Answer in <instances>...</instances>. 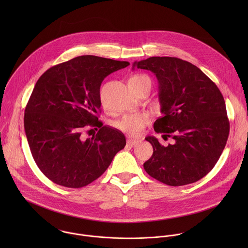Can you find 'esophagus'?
<instances>
[{
    "instance_id": "34e87169",
    "label": "esophagus",
    "mask_w": 248,
    "mask_h": 248,
    "mask_svg": "<svg viewBox=\"0 0 248 248\" xmlns=\"http://www.w3.org/2000/svg\"><path fill=\"white\" fill-rule=\"evenodd\" d=\"M140 142V140H136V139H128V140H127V144L129 145V146H136V145H138L139 143Z\"/></svg>"
}]
</instances>
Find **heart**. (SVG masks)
<instances>
[{
  "instance_id": "obj_1",
  "label": "heart",
  "mask_w": 248,
  "mask_h": 248,
  "mask_svg": "<svg viewBox=\"0 0 248 248\" xmlns=\"http://www.w3.org/2000/svg\"><path fill=\"white\" fill-rule=\"evenodd\" d=\"M143 82H148L151 85V80L147 75L137 74L132 76L129 79V85L131 87H136ZM151 121V115L148 112H140V113H131L124 115L121 119L115 122V127L132 136L140 135L146 125Z\"/></svg>"
}]
</instances>
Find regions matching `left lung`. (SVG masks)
<instances>
[{
    "instance_id": "obj_1",
    "label": "left lung",
    "mask_w": 248,
    "mask_h": 248,
    "mask_svg": "<svg viewBox=\"0 0 248 248\" xmlns=\"http://www.w3.org/2000/svg\"><path fill=\"white\" fill-rule=\"evenodd\" d=\"M135 67L155 74L163 116L154 129L175 140L165 147L154 137L145 139L154 149L143 164L145 171L170 186L205 177L217 162L230 130L220 91L198 67L177 57H150L135 62Z\"/></svg>"
}]
</instances>
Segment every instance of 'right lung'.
I'll use <instances>...</instances> for the list:
<instances>
[{
  "label": "right lung",
  "mask_w": 248,
  "mask_h": 248,
  "mask_svg": "<svg viewBox=\"0 0 248 248\" xmlns=\"http://www.w3.org/2000/svg\"><path fill=\"white\" fill-rule=\"evenodd\" d=\"M129 65L83 55L51 67L38 79L25 109L24 125L33 159L52 182L84 187L100 177L125 147L124 135L103 126L98 113L102 81ZM89 128L99 132L86 139L83 132Z\"/></svg>",
  "instance_id": "1"
}]
</instances>
